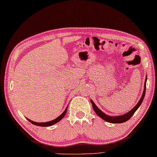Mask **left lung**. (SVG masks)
I'll return each instance as SVG.
<instances>
[{
  "label": "left lung",
  "mask_w": 157,
  "mask_h": 157,
  "mask_svg": "<svg viewBox=\"0 0 157 157\" xmlns=\"http://www.w3.org/2000/svg\"><path fill=\"white\" fill-rule=\"evenodd\" d=\"M146 81H147V76H146V80H145L144 89V91H143V94H142V97H141V98H140V101H138V103L137 104V105H136V106L134 107L133 109L131 110L129 112V113H127L124 114L123 115H121V116H117V117L108 116V115L105 114L101 110L99 109L97 105L94 104V102L91 100V102L92 105H93V108H94L95 113H96L100 118H101L102 119H104V121H107V122H109V123H122L126 122V121H127L128 120H129L130 118L133 116V114L135 113V112L137 110V108L140 107V105H141L142 102V101L144 100V95H145V94H146Z\"/></svg>",
  "instance_id": "left-lung-1"
}]
</instances>
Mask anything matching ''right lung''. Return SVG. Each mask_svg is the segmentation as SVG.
<instances>
[{"mask_svg": "<svg viewBox=\"0 0 157 157\" xmlns=\"http://www.w3.org/2000/svg\"><path fill=\"white\" fill-rule=\"evenodd\" d=\"M67 109H68V106L66 107V110H64V112H63V113L62 114H60V116H59L58 117L56 118V119H54V120H53V121H49V122H45V123H36V122H34V121H31V120L28 119H28V121H29L31 123H33V124H35V125H37V126H40V127H49V126H52V125H53V124L57 123V122H59V121H61V120H62V119H63V117L65 116V114H66V113Z\"/></svg>", "mask_w": 157, "mask_h": 157, "instance_id": "add662e5", "label": "right lung"}]
</instances>
